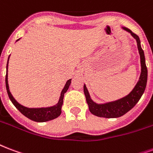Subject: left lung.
<instances>
[{
  "label": "left lung",
  "instance_id": "left-lung-1",
  "mask_svg": "<svg viewBox=\"0 0 153 153\" xmlns=\"http://www.w3.org/2000/svg\"><path fill=\"white\" fill-rule=\"evenodd\" d=\"M123 30L128 31L131 33L133 38L136 40L137 47H138L139 53L140 56V63H141V74L140 76L138 82L136 83L133 90L131 91L127 96L122 98L120 100L113 101V102H107L103 104H97L93 102L90 97L89 92L87 87L84 85L83 91H84L85 96L87 102L89 107L90 111L93 115L99 116V117H104V118H117L129 111L138 102L142 95L144 94V90L146 87L147 79H148V69L145 64V58H144V51L142 50L140 45V38L136 33H134L128 28L123 27Z\"/></svg>",
  "mask_w": 153,
  "mask_h": 153
}]
</instances>
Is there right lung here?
Returning a JSON list of instances; mask_svg holds the SVG:
<instances>
[{
  "instance_id": "obj_1",
  "label": "right lung",
  "mask_w": 153,
  "mask_h": 153,
  "mask_svg": "<svg viewBox=\"0 0 153 153\" xmlns=\"http://www.w3.org/2000/svg\"><path fill=\"white\" fill-rule=\"evenodd\" d=\"M19 40V39H18ZM9 58H8V62H7L6 66V76H5V86H6V90L8 95H9V99L13 103L15 107L19 110V111L22 114L26 116L31 120H33L35 122H46V121L52 120L53 119L57 118L59 115H61L62 112V106L63 103V97L64 94L67 91L71 82V79H69L68 81L66 82L65 87L62 89L61 92V95L58 100V102L56 105L53 107H50V108H25L24 106L19 104L18 102L15 100V99L13 97L11 93L9 91V84H8V63H9Z\"/></svg>"
}]
</instances>
